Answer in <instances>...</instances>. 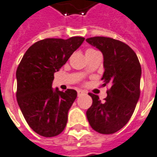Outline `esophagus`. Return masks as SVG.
Returning <instances> with one entry per match:
<instances>
[{
	"label": "esophagus",
	"instance_id": "34e87169",
	"mask_svg": "<svg viewBox=\"0 0 157 157\" xmlns=\"http://www.w3.org/2000/svg\"><path fill=\"white\" fill-rule=\"evenodd\" d=\"M83 93H85L84 91H82V90H77V94L79 95H81V94H83Z\"/></svg>",
	"mask_w": 157,
	"mask_h": 157
}]
</instances>
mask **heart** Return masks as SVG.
Instances as JSON below:
<instances>
[{
	"label": "heart",
	"instance_id": "b5f03b06",
	"mask_svg": "<svg viewBox=\"0 0 157 157\" xmlns=\"http://www.w3.org/2000/svg\"><path fill=\"white\" fill-rule=\"evenodd\" d=\"M92 50H93V49H88V50H86V52H89V51H92Z\"/></svg>",
	"mask_w": 157,
	"mask_h": 157
}]
</instances>
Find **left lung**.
Listing matches in <instances>:
<instances>
[{
    "mask_svg": "<svg viewBox=\"0 0 157 157\" xmlns=\"http://www.w3.org/2000/svg\"><path fill=\"white\" fill-rule=\"evenodd\" d=\"M86 41L103 55L102 86L110 85L105 102L89 93L92 105L86 111L91 127L100 134L110 135L121 129L131 118L140 98L141 67L128 45L107 37H93Z\"/></svg>",
    "mask_w": 157,
    "mask_h": 157,
    "instance_id": "1",
    "label": "left lung"
}]
</instances>
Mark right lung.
I'll return each instance as SVG.
<instances>
[{
	"label": "right lung",
	"mask_w": 157,
	"mask_h": 157,
	"mask_svg": "<svg viewBox=\"0 0 157 157\" xmlns=\"http://www.w3.org/2000/svg\"><path fill=\"white\" fill-rule=\"evenodd\" d=\"M84 40L82 37L40 40L29 47L17 67V103L29 126L42 136H56L66 126L77 92L53 88L54 74Z\"/></svg>",
	"instance_id": "1"
}]
</instances>
